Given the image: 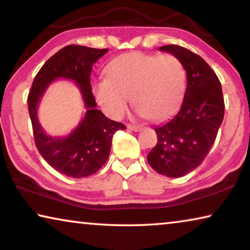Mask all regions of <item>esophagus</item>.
Here are the masks:
<instances>
[{
  "mask_svg": "<svg viewBox=\"0 0 250 250\" xmlns=\"http://www.w3.org/2000/svg\"><path fill=\"white\" fill-rule=\"evenodd\" d=\"M128 129L131 130V131H135V132H138V131H141V130H142V126H140V125H128Z\"/></svg>",
  "mask_w": 250,
  "mask_h": 250,
  "instance_id": "34e87169",
  "label": "esophagus"
}]
</instances>
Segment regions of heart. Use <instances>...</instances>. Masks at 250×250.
Instances as JSON below:
<instances>
[{
  "label": "heart",
  "instance_id": "heart-1",
  "mask_svg": "<svg viewBox=\"0 0 250 250\" xmlns=\"http://www.w3.org/2000/svg\"><path fill=\"white\" fill-rule=\"evenodd\" d=\"M105 74L107 77L96 80L92 91L103 111L112 119L124 115L129 96L139 115L151 120L166 119L183 100L185 70L173 55L122 54L109 62Z\"/></svg>",
  "mask_w": 250,
  "mask_h": 250
}]
</instances>
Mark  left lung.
Wrapping results in <instances>:
<instances>
[{"label": "left lung", "instance_id": "left-lung-1", "mask_svg": "<svg viewBox=\"0 0 250 250\" xmlns=\"http://www.w3.org/2000/svg\"><path fill=\"white\" fill-rule=\"evenodd\" d=\"M159 49L181 62L188 86L179 112L154 128L158 142L146 159L159 174L181 177L200 166L214 145L225 111L222 84L208 64L191 50L177 45Z\"/></svg>", "mask_w": 250, "mask_h": 250}]
</instances>
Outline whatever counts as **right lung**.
Segmentation results:
<instances>
[{
	"label": "right lung",
	"mask_w": 250,
	"mask_h": 250,
	"mask_svg": "<svg viewBox=\"0 0 250 250\" xmlns=\"http://www.w3.org/2000/svg\"><path fill=\"white\" fill-rule=\"evenodd\" d=\"M108 49L68 45L53 55L34 78L27 104L35 145L50 167L66 176L80 179L94 174L108 160L112 137L125 125L108 119L97 109L91 91L92 66ZM78 84L86 112L79 125L66 137H52L41 128L37 108L49 84L56 79Z\"/></svg>",
	"instance_id": "obj_1"
}]
</instances>
